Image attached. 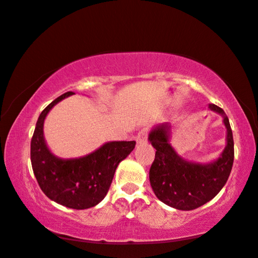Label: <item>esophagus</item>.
Segmentation results:
<instances>
[{
	"instance_id": "1",
	"label": "esophagus",
	"mask_w": 258,
	"mask_h": 258,
	"mask_svg": "<svg viewBox=\"0 0 258 258\" xmlns=\"http://www.w3.org/2000/svg\"><path fill=\"white\" fill-rule=\"evenodd\" d=\"M147 136H149V130L147 128L140 130V131L138 132V135H137V137H136L137 143L144 144L147 140Z\"/></svg>"
}]
</instances>
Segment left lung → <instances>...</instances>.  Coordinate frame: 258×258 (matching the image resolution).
Here are the masks:
<instances>
[{
	"mask_svg": "<svg viewBox=\"0 0 258 258\" xmlns=\"http://www.w3.org/2000/svg\"><path fill=\"white\" fill-rule=\"evenodd\" d=\"M211 111L223 115L226 127V146L214 163L196 164L183 159L169 142L170 126L163 123L150 132L149 140L156 149L150 169V183L159 201L178 210H194L217 196L231 172L233 164V138L228 116L214 104Z\"/></svg>",
	"mask_w": 258,
	"mask_h": 258,
	"instance_id": "8db88e82",
	"label": "left lung"
}]
</instances>
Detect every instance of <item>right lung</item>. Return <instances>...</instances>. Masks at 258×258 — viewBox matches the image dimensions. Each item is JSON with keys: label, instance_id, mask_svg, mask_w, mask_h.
Wrapping results in <instances>:
<instances>
[{"label": "right lung", "instance_id": "1", "mask_svg": "<svg viewBox=\"0 0 258 258\" xmlns=\"http://www.w3.org/2000/svg\"><path fill=\"white\" fill-rule=\"evenodd\" d=\"M73 94L60 95L41 112L30 143V160L37 183L48 198L63 207L84 210L105 198L116 167L132 152L136 142L106 143L94 152L74 159L54 156L44 142V119L57 102Z\"/></svg>", "mask_w": 258, "mask_h": 258}]
</instances>
